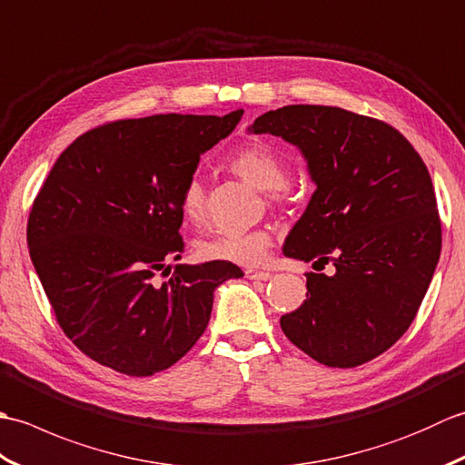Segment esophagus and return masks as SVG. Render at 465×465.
<instances>
[{
  "instance_id": "34e87169",
  "label": "esophagus",
  "mask_w": 465,
  "mask_h": 465,
  "mask_svg": "<svg viewBox=\"0 0 465 465\" xmlns=\"http://www.w3.org/2000/svg\"><path fill=\"white\" fill-rule=\"evenodd\" d=\"M245 278L265 282V280L272 278V273L270 272H260V270H245Z\"/></svg>"
}]
</instances>
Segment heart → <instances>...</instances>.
I'll use <instances>...</instances> for the list:
<instances>
[{"label": "heart", "mask_w": 465, "mask_h": 465, "mask_svg": "<svg viewBox=\"0 0 465 465\" xmlns=\"http://www.w3.org/2000/svg\"><path fill=\"white\" fill-rule=\"evenodd\" d=\"M232 167L245 182L272 192L273 197L282 193L288 182V165L270 145H245L232 157ZM182 212L190 222H200L205 212V190L197 177H190L182 190ZM272 248V233L265 227L248 232L215 233L197 245V255L207 262H230L238 265H260L268 258Z\"/></svg>", "instance_id": "obj_1"}]
</instances>
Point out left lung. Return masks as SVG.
<instances>
[{
    "label": "left lung",
    "instance_id": "1",
    "mask_svg": "<svg viewBox=\"0 0 465 465\" xmlns=\"http://www.w3.org/2000/svg\"><path fill=\"white\" fill-rule=\"evenodd\" d=\"M253 134L293 143L318 190L283 243L308 273L288 340L330 368H355L408 331L436 272L441 222L426 163L396 127L331 105H285Z\"/></svg>",
    "mask_w": 465,
    "mask_h": 465
}]
</instances>
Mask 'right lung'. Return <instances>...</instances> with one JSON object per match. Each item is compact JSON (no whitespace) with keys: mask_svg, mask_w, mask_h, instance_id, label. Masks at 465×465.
Listing matches in <instances>:
<instances>
[{"mask_svg":"<svg viewBox=\"0 0 465 465\" xmlns=\"http://www.w3.org/2000/svg\"><path fill=\"white\" fill-rule=\"evenodd\" d=\"M150 115L85 132L57 157L27 220L34 268L59 328L87 358L125 375L167 370L193 348L230 262L177 263L182 190L200 155L240 124Z\"/></svg>","mask_w":465,"mask_h":465,"instance_id":"obj_1","label":"right lung"}]
</instances>
